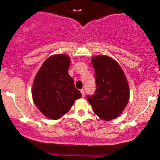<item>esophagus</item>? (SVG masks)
<instances>
[{"label":"esophagus","instance_id":"34e87169","mask_svg":"<svg viewBox=\"0 0 160 160\" xmlns=\"http://www.w3.org/2000/svg\"><path fill=\"white\" fill-rule=\"evenodd\" d=\"M80 92H81L82 96L84 97V96H85V91H84V90H83V89H81V90H80Z\"/></svg>","mask_w":160,"mask_h":160}]
</instances>
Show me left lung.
<instances>
[{
	"label": "left lung",
	"instance_id": "left-lung-1",
	"mask_svg": "<svg viewBox=\"0 0 160 160\" xmlns=\"http://www.w3.org/2000/svg\"><path fill=\"white\" fill-rule=\"evenodd\" d=\"M95 72L96 90L88 100L93 112L104 121L118 117L129 100V88L122 67L112 58L97 56L92 58Z\"/></svg>",
	"mask_w": 160,
	"mask_h": 160
}]
</instances>
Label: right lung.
<instances>
[{
  "mask_svg": "<svg viewBox=\"0 0 160 160\" xmlns=\"http://www.w3.org/2000/svg\"><path fill=\"white\" fill-rule=\"evenodd\" d=\"M70 59L64 54L48 58L37 72L32 87L36 107L50 119L56 120L68 112L81 93L69 75Z\"/></svg>",
  "mask_w": 160,
  "mask_h": 160,
  "instance_id": "obj_1",
  "label": "right lung"
}]
</instances>
